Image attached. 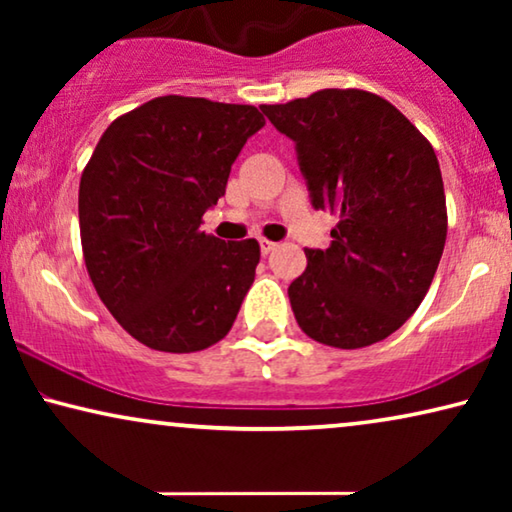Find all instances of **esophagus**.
<instances>
[{
  "label": "esophagus",
  "instance_id": "1",
  "mask_svg": "<svg viewBox=\"0 0 512 512\" xmlns=\"http://www.w3.org/2000/svg\"><path fill=\"white\" fill-rule=\"evenodd\" d=\"M275 247H277L275 242H272V240H265V237H261V251H263V254H270V251L275 249Z\"/></svg>",
  "mask_w": 512,
  "mask_h": 512
}]
</instances>
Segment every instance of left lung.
Wrapping results in <instances>:
<instances>
[{
    "mask_svg": "<svg viewBox=\"0 0 512 512\" xmlns=\"http://www.w3.org/2000/svg\"><path fill=\"white\" fill-rule=\"evenodd\" d=\"M263 114L296 142L312 205L338 216L331 247L307 249L289 286L303 333L359 349L398 331L422 303L447 237L436 151L384 97L326 88Z\"/></svg>",
    "mask_w": 512,
    "mask_h": 512,
    "instance_id": "8db88e82",
    "label": "left lung"
}]
</instances>
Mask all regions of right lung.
I'll return each mask as SVG.
<instances>
[{
    "label": "right lung",
    "mask_w": 512,
    "mask_h": 512,
    "mask_svg": "<svg viewBox=\"0 0 512 512\" xmlns=\"http://www.w3.org/2000/svg\"><path fill=\"white\" fill-rule=\"evenodd\" d=\"M263 125L251 104L156 97L118 116L83 167V261L97 296L142 345L200 352L233 326L261 247L223 242L200 223Z\"/></svg>",
    "instance_id": "right-lung-1"
}]
</instances>
